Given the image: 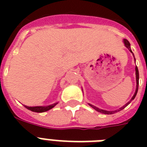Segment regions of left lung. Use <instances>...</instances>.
Segmentation results:
<instances>
[{
	"instance_id": "left-lung-1",
	"label": "left lung",
	"mask_w": 147,
	"mask_h": 147,
	"mask_svg": "<svg viewBox=\"0 0 147 147\" xmlns=\"http://www.w3.org/2000/svg\"><path fill=\"white\" fill-rule=\"evenodd\" d=\"M123 43H124V46H125L129 50H130V52L131 53H133L132 50H131V49H130V42H129V41H128L127 40H126V39H123ZM133 55H134V53H133ZM134 61H136V59H135L134 58ZM135 71H136V82H137V87H136V91H135V93L134 94V96L132 97V98L130 99V101H128L126 105H124L123 106V107H120L119 109L116 110V111H106V110H103V109H100V108H98V107H95V106H94L93 105H91V104H88L89 105V106H91V107H92V108H94L95 111H97L98 112H100V113H101V114H114V113H117V112L120 111H121V110H123V108H125L129 104H130L131 101H132L135 98V97H136V95H137V91H138V87H139V71H138V68H137V66H136V68H135Z\"/></svg>"
}]
</instances>
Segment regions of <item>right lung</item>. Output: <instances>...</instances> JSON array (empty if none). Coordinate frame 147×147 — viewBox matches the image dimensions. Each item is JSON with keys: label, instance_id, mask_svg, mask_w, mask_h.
<instances>
[{"label": "right lung", "instance_id": "add662e5", "mask_svg": "<svg viewBox=\"0 0 147 147\" xmlns=\"http://www.w3.org/2000/svg\"><path fill=\"white\" fill-rule=\"evenodd\" d=\"M57 104L58 102L54 103L53 105H48V106H35V107H28V106L24 105V107H26V108H27L28 110H30V111H31L36 112V113H42V112L47 111L52 109V108L55 107Z\"/></svg>", "mask_w": 147, "mask_h": 147}]
</instances>
